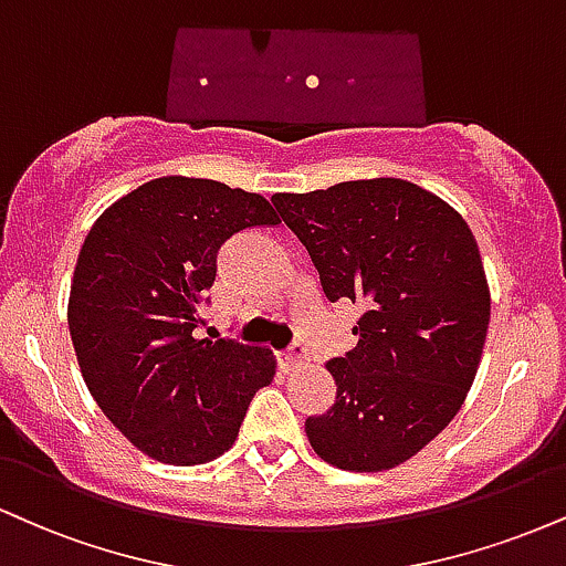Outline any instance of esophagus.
Wrapping results in <instances>:
<instances>
[{
  "mask_svg": "<svg viewBox=\"0 0 566 566\" xmlns=\"http://www.w3.org/2000/svg\"><path fill=\"white\" fill-rule=\"evenodd\" d=\"M305 360H308V353H305L303 345H292L287 353H282L279 364H282L284 371H292V369H297V366H303Z\"/></svg>",
  "mask_w": 566,
  "mask_h": 566,
  "instance_id": "esophagus-1",
  "label": "esophagus"
}]
</instances>
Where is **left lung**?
<instances>
[{
  "mask_svg": "<svg viewBox=\"0 0 566 566\" xmlns=\"http://www.w3.org/2000/svg\"><path fill=\"white\" fill-rule=\"evenodd\" d=\"M332 303L364 308L345 358L326 360L335 406L305 419L311 448L345 472H385L451 424L478 377L490 287L455 208L392 176L276 192Z\"/></svg>",
  "mask_w": 566,
  "mask_h": 566,
  "instance_id": "1",
  "label": "left lung"
}]
</instances>
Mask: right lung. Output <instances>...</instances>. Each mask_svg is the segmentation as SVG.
<instances>
[{
  "mask_svg": "<svg viewBox=\"0 0 566 566\" xmlns=\"http://www.w3.org/2000/svg\"><path fill=\"white\" fill-rule=\"evenodd\" d=\"M261 223H279L263 195L160 176L115 200L81 244L67 297L81 377L115 430L160 464L227 453L274 379L269 348L192 337L218 248Z\"/></svg>",
  "mask_w": 566,
  "mask_h": 566,
  "instance_id": "1",
  "label": "right lung"
}]
</instances>
